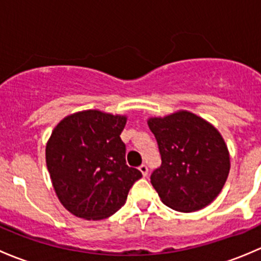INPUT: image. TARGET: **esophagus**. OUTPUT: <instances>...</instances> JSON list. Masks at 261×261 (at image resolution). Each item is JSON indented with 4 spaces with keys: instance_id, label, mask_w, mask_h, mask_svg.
I'll return each mask as SVG.
<instances>
[{
    "instance_id": "1",
    "label": "esophagus",
    "mask_w": 261,
    "mask_h": 261,
    "mask_svg": "<svg viewBox=\"0 0 261 261\" xmlns=\"http://www.w3.org/2000/svg\"><path fill=\"white\" fill-rule=\"evenodd\" d=\"M139 170H140V172L143 173L144 177H146V175H147V172H149V169H147V165H145V164L140 165V168H139Z\"/></svg>"
}]
</instances>
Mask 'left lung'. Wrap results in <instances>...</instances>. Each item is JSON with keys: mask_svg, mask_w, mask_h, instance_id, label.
Listing matches in <instances>:
<instances>
[{"mask_svg": "<svg viewBox=\"0 0 261 261\" xmlns=\"http://www.w3.org/2000/svg\"><path fill=\"white\" fill-rule=\"evenodd\" d=\"M162 165L150 181L163 203L179 212H193L210 204L230 172V156L217 130L194 114L179 111L150 118Z\"/></svg>", "mask_w": 261, "mask_h": 261, "instance_id": "left-lung-1", "label": "left lung"}]
</instances>
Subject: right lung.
I'll use <instances>...</instances> for the list:
<instances>
[{"instance_id": "right-lung-1", "label": "right lung", "mask_w": 261, "mask_h": 261, "mask_svg": "<svg viewBox=\"0 0 261 261\" xmlns=\"http://www.w3.org/2000/svg\"><path fill=\"white\" fill-rule=\"evenodd\" d=\"M125 116L88 110L58 123L46 145V167L63 206L86 220H102L125 204L143 177L126 164L120 135Z\"/></svg>"}]
</instances>
